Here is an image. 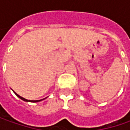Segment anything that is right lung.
Listing matches in <instances>:
<instances>
[{
  "instance_id": "obj_1",
  "label": "right lung",
  "mask_w": 130,
  "mask_h": 130,
  "mask_svg": "<svg viewBox=\"0 0 130 130\" xmlns=\"http://www.w3.org/2000/svg\"><path fill=\"white\" fill-rule=\"evenodd\" d=\"M14 93L16 94V95L17 96V97H19L20 99H22V100H23V101H27V102H33V103H35V102H39V101H42V100H43V99H42V100H38V101H29V100H27V99H25V98H22V96H20V95H19L17 93H16V92H14ZM45 99V98H44Z\"/></svg>"
}]
</instances>
